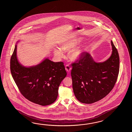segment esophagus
I'll list each match as a JSON object with an SVG mask.
<instances>
[{
  "instance_id": "34e87169",
  "label": "esophagus",
  "mask_w": 132,
  "mask_h": 132,
  "mask_svg": "<svg viewBox=\"0 0 132 132\" xmlns=\"http://www.w3.org/2000/svg\"><path fill=\"white\" fill-rule=\"evenodd\" d=\"M65 68V70H66V71H67L68 73H69L70 70H71V67H70L69 65H66Z\"/></svg>"
}]
</instances>
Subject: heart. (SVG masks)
<instances>
[{
    "instance_id": "1",
    "label": "heart",
    "mask_w": 132,
    "mask_h": 132,
    "mask_svg": "<svg viewBox=\"0 0 132 132\" xmlns=\"http://www.w3.org/2000/svg\"><path fill=\"white\" fill-rule=\"evenodd\" d=\"M81 41L82 39L80 37L73 38L67 40L61 44L60 48H57L54 50V53L55 56L60 59L64 56L63 51L70 52L68 55L69 59L73 61H78L81 59L84 51L87 48V44H85L82 47L76 48Z\"/></svg>"
}]
</instances>
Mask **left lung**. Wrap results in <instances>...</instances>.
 I'll list each match as a JSON object with an SVG mask.
<instances>
[{"label": "left lung", "instance_id": "left-lung-1", "mask_svg": "<svg viewBox=\"0 0 132 132\" xmlns=\"http://www.w3.org/2000/svg\"><path fill=\"white\" fill-rule=\"evenodd\" d=\"M112 54L103 62H96L88 52L72 64L71 76L76 98L83 103L91 104L104 98L110 92L117 80L119 57L112 40Z\"/></svg>", "mask_w": 132, "mask_h": 132}]
</instances>
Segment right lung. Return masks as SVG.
<instances>
[{"label":"right lung","instance_id":"1","mask_svg":"<svg viewBox=\"0 0 132 132\" xmlns=\"http://www.w3.org/2000/svg\"><path fill=\"white\" fill-rule=\"evenodd\" d=\"M16 53L15 45L10 70L22 94L29 101L42 106L52 104L57 97L59 85L67 75L64 63L53 62L47 57L38 65L26 67L19 62Z\"/></svg>","mask_w":132,"mask_h":132}]
</instances>
